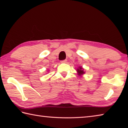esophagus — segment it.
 I'll return each instance as SVG.
<instances>
[{
  "label": "esophagus",
  "instance_id": "1",
  "mask_svg": "<svg viewBox=\"0 0 128 128\" xmlns=\"http://www.w3.org/2000/svg\"><path fill=\"white\" fill-rule=\"evenodd\" d=\"M66 62H67V60H62V61H61V62H62V63H66Z\"/></svg>",
  "mask_w": 128,
  "mask_h": 128
}]
</instances>
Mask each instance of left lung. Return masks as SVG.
I'll return each instance as SVG.
<instances>
[{
  "label": "left lung",
  "mask_w": 128,
  "mask_h": 128,
  "mask_svg": "<svg viewBox=\"0 0 128 128\" xmlns=\"http://www.w3.org/2000/svg\"><path fill=\"white\" fill-rule=\"evenodd\" d=\"M77 70V72H78V75H79V76L82 75L84 74V72L83 68L81 67V66H79V68H77V70Z\"/></svg>",
  "instance_id": "obj_1"
}]
</instances>
